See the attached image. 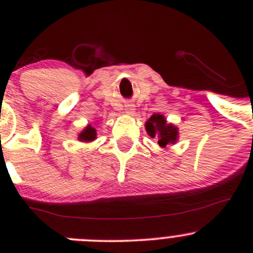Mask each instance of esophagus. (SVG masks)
Masks as SVG:
<instances>
[{
  "label": "esophagus",
  "mask_w": 253,
  "mask_h": 253,
  "mask_svg": "<svg viewBox=\"0 0 253 253\" xmlns=\"http://www.w3.org/2000/svg\"><path fill=\"white\" fill-rule=\"evenodd\" d=\"M134 107L132 106V104H128V106H126V112L128 113V114H130V115H133L134 114Z\"/></svg>",
  "instance_id": "1"
}]
</instances>
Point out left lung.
Listing matches in <instances>:
<instances>
[{"label": "left lung", "instance_id": "8db88e82", "mask_svg": "<svg viewBox=\"0 0 253 253\" xmlns=\"http://www.w3.org/2000/svg\"><path fill=\"white\" fill-rule=\"evenodd\" d=\"M145 128L151 138H157L158 145L163 149L169 144H175L178 139V128L168 124L162 114H153L145 124Z\"/></svg>", "mask_w": 253, "mask_h": 253}]
</instances>
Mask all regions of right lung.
Masks as SVG:
<instances>
[{"label":"right lung","instance_id":"1","mask_svg":"<svg viewBox=\"0 0 253 253\" xmlns=\"http://www.w3.org/2000/svg\"><path fill=\"white\" fill-rule=\"evenodd\" d=\"M95 139H96V130L92 128L90 125L78 134V140L84 141V143H89V141L95 140Z\"/></svg>","mask_w":253,"mask_h":253}]
</instances>
